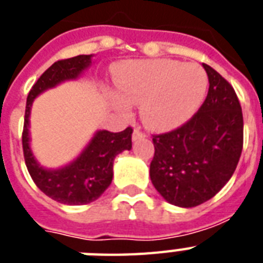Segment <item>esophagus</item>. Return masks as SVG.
<instances>
[{
    "instance_id": "esophagus-1",
    "label": "esophagus",
    "mask_w": 263,
    "mask_h": 263,
    "mask_svg": "<svg viewBox=\"0 0 263 263\" xmlns=\"http://www.w3.org/2000/svg\"><path fill=\"white\" fill-rule=\"evenodd\" d=\"M144 136H146V134L140 131L139 127H135V129H134V134H132V140L142 139V138H144Z\"/></svg>"
}]
</instances>
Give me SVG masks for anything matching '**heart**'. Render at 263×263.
<instances>
[{"instance_id": "heart-1", "label": "heart", "mask_w": 263, "mask_h": 263, "mask_svg": "<svg viewBox=\"0 0 263 263\" xmlns=\"http://www.w3.org/2000/svg\"><path fill=\"white\" fill-rule=\"evenodd\" d=\"M117 86L123 98H113L116 107L127 110L125 100L142 105V120L150 129L171 131L198 113L208 94L209 76L195 63L140 60L119 72Z\"/></svg>"}]
</instances>
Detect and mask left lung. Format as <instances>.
Here are the masks:
<instances>
[{"mask_svg": "<svg viewBox=\"0 0 263 263\" xmlns=\"http://www.w3.org/2000/svg\"><path fill=\"white\" fill-rule=\"evenodd\" d=\"M209 92L194 117L173 131L153 135V185L166 202L195 208L212 199L237 166L243 148V113L233 87L203 64Z\"/></svg>", "mask_w": 263, "mask_h": 263, "instance_id": "1", "label": "left lung"}]
</instances>
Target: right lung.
Returning a JSON list of instances; mask_svg holds the SVG:
<instances>
[{
  "label": "right lung",
  "instance_id": "obj_1",
  "mask_svg": "<svg viewBox=\"0 0 263 263\" xmlns=\"http://www.w3.org/2000/svg\"><path fill=\"white\" fill-rule=\"evenodd\" d=\"M92 55L82 54L60 60L43 72L28 92L23 128V153L31 177L36 187L49 198L64 204H86L102 195L113 179L116 156L132 147V128L121 132H95L87 147L71 164L59 169H46L35 160L30 147V113L34 99L43 91L65 80L78 79L87 69Z\"/></svg>",
  "mask_w": 263,
  "mask_h": 263
}]
</instances>
